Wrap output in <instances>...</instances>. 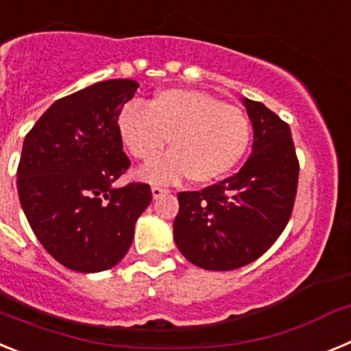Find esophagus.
I'll use <instances>...</instances> for the list:
<instances>
[{
  "label": "esophagus",
  "instance_id": "34e87169",
  "mask_svg": "<svg viewBox=\"0 0 351 351\" xmlns=\"http://www.w3.org/2000/svg\"><path fill=\"white\" fill-rule=\"evenodd\" d=\"M165 193H169L165 188H160V186H153V188H151V195H153L154 200H156V198H160V197H163Z\"/></svg>",
  "mask_w": 351,
  "mask_h": 351
}]
</instances>
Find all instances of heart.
Returning <instances> with one entry per match:
<instances>
[{"label":"heart","mask_w":351,"mask_h":351,"mask_svg":"<svg viewBox=\"0 0 351 351\" xmlns=\"http://www.w3.org/2000/svg\"><path fill=\"white\" fill-rule=\"evenodd\" d=\"M117 133L133 158L151 161L170 141V153L142 170L138 178L169 184L190 178L207 184L223 178L246 153L250 121L241 108L198 89L160 91L147 108L126 105L117 116Z\"/></svg>","instance_id":"1"}]
</instances>
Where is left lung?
<instances>
[{
    "mask_svg": "<svg viewBox=\"0 0 351 351\" xmlns=\"http://www.w3.org/2000/svg\"><path fill=\"white\" fill-rule=\"evenodd\" d=\"M253 126L251 154L232 178L178 195L173 241L193 265L234 271L255 262L285 230L299 179L290 126L260 101L243 98Z\"/></svg>",
    "mask_w": 351,
    "mask_h": 351,
    "instance_id": "1",
    "label": "left lung"
}]
</instances>
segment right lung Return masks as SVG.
I'll list each match as a JSON object with an SVG mask.
<instances>
[{
  "label": "right lung",
  "mask_w": 351,
  "mask_h": 351,
  "mask_svg": "<svg viewBox=\"0 0 351 351\" xmlns=\"http://www.w3.org/2000/svg\"><path fill=\"white\" fill-rule=\"evenodd\" d=\"M138 82L101 80L54 101L23 144L19 200L31 230L61 265L112 269L128 253L151 188L114 182L128 170L117 116Z\"/></svg>",
  "instance_id": "obj_1"
}]
</instances>
